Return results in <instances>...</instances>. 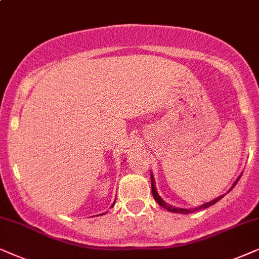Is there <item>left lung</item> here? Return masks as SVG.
<instances>
[{"label": "left lung", "instance_id": "1", "mask_svg": "<svg viewBox=\"0 0 259 259\" xmlns=\"http://www.w3.org/2000/svg\"><path fill=\"white\" fill-rule=\"evenodd\" d=\"M240 177H242V175H239V177L237 178V180L234 181V184L232 185V187H231V189H232V188L234 187V186H236V184L238 182V180H239V179H240ZM150 179H151V192H153L154 199L156 200V202H157L158 205L162 206V207L165 208V209H167V211H169V212L181 213V214H188V213H193V212L200 211V209H205V208H207V207H209V206L214 205L215 202H218L220 199H222V198H224V196H225V194L220 195V196H218V198L213 199V200H211V201H208V202H205V204L200 205V206H198V207H195V208H180V207H174V206H171V205H169V204H167V202H165L164 200L161 198L160 194H158V193H157V191H156V187H155L154 175L151 174V173H150ZM231 189H230V191H231ZM230 191H229V192H230Z\"/></svg>", "mask_w": 259, "mask_h": 259}]
</instances>
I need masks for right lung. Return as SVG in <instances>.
<instances>
[{
    "mask_svg": "<svg viewBox=\"0 0 259 259\" xmlns=\"http://www.w3.org/2000/svg\"><path fill=\"white\" fill-rule=\"evenodd\" d=\"M115 202H116V200H115V201H113V204L111 205V208L113 207V205H115ZM103 214H104V213H102V214H99V215H103Z\"/></svg>",
    "mask_w": 259,
    "mask_h": 259,
    "instance_id": "right-lung-1",
    "label": "right lung"
}]
</instances>
